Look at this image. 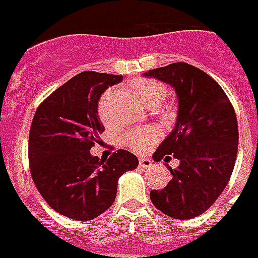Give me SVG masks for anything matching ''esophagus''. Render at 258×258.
<instances>
[{"label": "esophagus", "mask_w": 258, "mask_h": 258, "mask_svg": "<svg viewBox=\"0 0 258 258\" xmlns=\"http://www.w3.org/2000/svg\"><path fill=\"white\" fill-rule=\"evenodd\" d=\"M152 165H153V163H152L150 158H141V160H139V167H142L144 169H148V168H150Z\"/></svg>", "instance_id": "1"}]
</instances>
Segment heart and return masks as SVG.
<instances>
[{
	"mask_svg": "<svg viewBox=\"0 0 258 258\" xmlns=\"http://www.w3.org/2000/svg\"><path fill=\"white\" fill-rule=\"evenodd\" d=\"M134 89L137 94L141 98L146 106H152L153 104H161L164 98L167 97V90L161 83L156 81H149V79H142L134 83ZM112 98V93L106 91L102 97H101L100 102H98V114L102 123H109V102ZM158 139V131L157 130L148 127V128H141L137 131H131L127 137H125V144L128 145L130 148L135 150V152H145L148 150L152 145Z\"/></svg>",
	"mask_w": 258,
	"mask_h": 258,
	"instance_id": "b5f03b06",
	"label": "heart"
}]
</instances>
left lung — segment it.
I'll list each match as a JSON object with an SVG mask.
<instances>
[{"label":"left lung","mask_w":258,"mask_h":258,"mask_svg":"<svg viewBox=\"0 0 258 258\" xmlns=\"http://www.w3.org/2000/svg\"><path fill=\"white\" fill-rule=\"evenodd\" d=\"M144 76L172 86L177 97L175 127L154 152V161L179 160L168 167L171 182L152 190L150 200L167 216L187 220L208 211L226 188L238 152L234 108L219 83L186 62L150 70Z\"/></svg>","instance_id":"8db88e82"}]
</instances>
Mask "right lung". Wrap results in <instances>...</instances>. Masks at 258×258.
Returning a JSON list of instances; mask_svg holds the SVG:
<instances>
[{
    "instance_id": "1",
    "label": "right lung",
    "mask_w": 258,
    "mask_h": 258,
    "mask_svg": "<svg viewBox=\"0 0 258 258\" xmlns=\"http://www.w3.org/2000/svg\"><path fill=\"white\" fill-rule=\"evenodd\" d=\"M123 76L81 72L38 106L28 138L32 180L60 215L89 221L113 204L119 177L138 167V158L117 150L109 158L91 156L104 124L98 116L102 93Z\"/></svg>"
}]
</instances>
